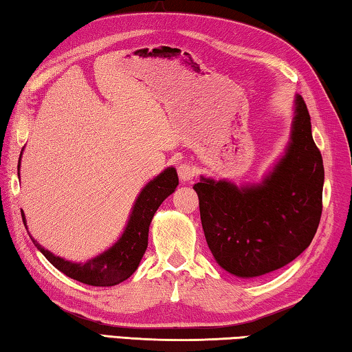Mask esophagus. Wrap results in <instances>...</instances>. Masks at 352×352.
I'll return each instance as SVG.
<instances>
[{
    "label": "esophagus",
    "mask_w": 352,
    "mask_h": 352,
    "mask_svg": "<svg viewBox=\"0 0 352 352\" xmlns=\"http://www.w3.org/2000/svg\"><path fill=\"white\" fill-rule=\"evenodd\" d=\"M178 177H180L182 182H189L192 180L194 175H195V168L190 163H182L178 166Z\"/></svg>",
    "instance_id": "34e87169"
}]
</instances>
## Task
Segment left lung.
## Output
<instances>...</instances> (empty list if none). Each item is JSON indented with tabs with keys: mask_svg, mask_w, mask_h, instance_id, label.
<instances>
[{
	"mask_svg": "<svg viewBox=\"0 0 352 352\" xmlns=\"http://www.w3.org/2000/svg\"><path fill=\"white\" fill-rule=\"evenodd\" d=\"M324 169L305 100H296L291 143L271 175L237 188L201 178L194 184L208 246L223 270L258 277L298 257L322 217Z\"/></svg>",
	"mask_w": 352,
	"mask_h": 352,
	"instance_id": "left-lung-1",
	"label": "left lung"
}]
</instances>
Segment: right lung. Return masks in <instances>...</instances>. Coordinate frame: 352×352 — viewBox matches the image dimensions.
<instances>
[{
    "label": "right lung",
    "mask_w": 352,
    "mask_h": 352,
    "mask_svg": "<svg viewBox=\"0 0 352 352\" xmlns=\"http://www.w3.org/2000/svg\"><path fill=\"white\" fill-rule=\"evenodd\" d=\"M177 184L178 177L174 168H168L163 174H160L151 183L146 184L135 204H133L131 219L127 221L121 239L111 249H107L98 257L86 261L85 265L72 263V261L56 257L34 240L35 246L56 270L76 280V282L91 286L118 285L135 272L140 260L148 248V232L152 217L157 212L160 204L164 201V198L174 192ZM23 221H25L24 215Z\"/></svg>",
    "instance_id": "obj_1"
}]
</instances>
